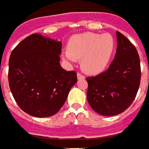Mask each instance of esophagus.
<instances>
[{
	"mask_svg": "<svg viewBox=\"0 0 149 149\" xmlns=\"http://www.w3.org/2000/svg\"><path fill=\"white\" fill-rule=\"evenodd\" d=\"M77 77H78V79H84V78H85L83 74H81V73H79V72L77 74Z\"/></svg>",
	"mask_w": 149,
	"mask_h": 149,
	"instance_id": "obj_1",
	"label": "esophagus"
}]
</instances>
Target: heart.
I'll list each match as a JSON object with an SVG mask.
<instances>
[{"label": "heart", "mask_w": 149, "mask_h": 149, "mask_svg": "<svg viewBox=\"0 0 149 149\" xmlns=\"http://www.w3.org/2000/svg\"><path fill=\"white\" fill-rule=\"evenodd\" d=\"M116 42L110 33H84L73 36L68 43L65 60L74 61L82 59V67L89 74L102 71L109 64L114 52Z\"/></svg>", "instance_id": "b5f03b06"}]
</instances>
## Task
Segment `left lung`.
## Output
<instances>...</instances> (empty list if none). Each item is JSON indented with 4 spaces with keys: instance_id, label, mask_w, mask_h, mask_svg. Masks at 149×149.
I'll return each instance as SVG.
<instances>
[{
    "instance_id": "1",
    "label": "left lung",
    "mask_w": 149,
    "mask_h": 149,
    "mask_svg": "<svg viewBox=\"0 0 149 149\" xmlns=\"http://www.w3.org/2000/svg\"><path fill=\"white\" fill-rule=\"evenodd\" d=\"M116 37V52L109 68L96 76L86 78L88 103L97 113L107 116L120 114L131 105L141 79L135 47L118 31Z\"/></svg>"
}]
</instances>
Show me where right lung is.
Masks as SVG:
<instances>
[{
    "label": "right lung",
    "instance_id": "obj_1",
    "mask_svg": "<svg viewBox=\"0 0 149 149\" xmlns=\"http://www.w3.org/2000/svg\"><path fill=\"white\" fill-rule=\"evenodd\" d=\"M62 43L38 33L29 35L12 51L9 85L24 112L35 117L57 113L77 82L75 71L60 65Z\"/></svg>",
    "mask_w": 149,
    "mask_h": 149
}]
</instances>
